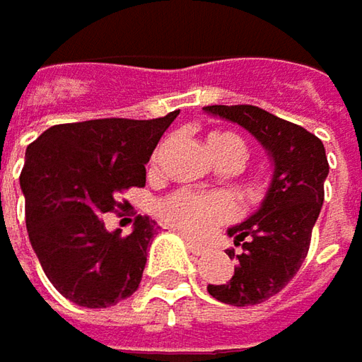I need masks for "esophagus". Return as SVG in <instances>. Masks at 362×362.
Listing matches in <instances>:
<instances>
[{
  "label": "esophagus",
  "instance_id": "34e87169",
  "mask_svg": "<svg viewBox=\"0 0 362 362\" xmlns=\"http://www.w3.org/2000/svg\"><path fill=\"white\" fill-rule=\"evenodd\" d=\"M183 239H185V243H187L189 251H192L194 255H204V253L208 251V247H204L202 243H197V241H194V239H189V237H183Z\"/></svg>",
  "mask_w": 362,
  "mask_h": 362
}]
</instances>
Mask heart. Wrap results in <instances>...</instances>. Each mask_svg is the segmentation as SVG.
<instances>
[{"label":"heart","instance_id":"b5f03b06","mask_svg":"<svg viewBox=\"0 0 362 362\" xmlns=\"http://www.w3.org/2000/svg\"><path fill=\"white\" fill-rule=\"evenodd\" d=\"M208 148L214 158L226 154H237L241 160L245 158L243 140L228 132H212L208 136ZM158 212L168 224L189 235H206L235 216V204L222 194L177 192L160 202Z\"/></svg>","mask_w":362,"mask_h":362}]
</instances>
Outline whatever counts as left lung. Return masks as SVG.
<instances>
[{"mask_svg": "<svg viewBox=\"0 0 362 362\" xmlns=\"http://www.w3.org/2000/svg\"><path fill=\"white\" fill-rule=\"evenodd\" d=\"M204 111L245 127L274 165L259 210L228 228V237L243 249L235 274L224 284H208V293L220 303L257 305L278 295L307 257L329 173L325 148L305 127L253 105H212ZM228 257H235V249H228Z\"/></svg>", "mask_w": 362, "mask_h": 362, "instance_id": "1", "label": "left lung"}]
</instances>
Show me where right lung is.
Masks as SVG:
<instances>
[{
    "mask_svg": "<svg viewBox=\"0 0 362 362\" xmlns=\"http://www.w3.org/2000/svg\"><path fill=\"white\" fill-rule=\"evenodd\" d=\"M177 115L62 123L26 148L20 187L28 239L51 284L71 303L103 309L138 291L156 222L138 216L121 237L100 214L123 208L117 194L146 185V163Z\"/></svg>",
    "mask_w": 362,
    "mask_h": 362,
    "instance_id": "add662e5",
    "label": "right lung"
}]
</instances>
